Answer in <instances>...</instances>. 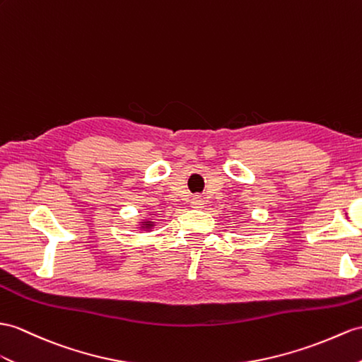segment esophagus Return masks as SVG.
I'll use <instances>...</instances> for the list:
<instances>
[{
    "mask_svg": "<svg viewBox=\"0 0 362 362\" xmlns=\"http://www.w3.org/2000/svg\"><path fill=\"white\" fill-rule=\"evenodd\" d=\"M202 206H204V199L202 198H199V197H195L192 199V207H195V209H201Z\"/></svg>",
    "mask_w": 362,
    "mask_h": 362,
    "instance_id": "34e87169",
    "label": "esophagus"
}]
</instances>
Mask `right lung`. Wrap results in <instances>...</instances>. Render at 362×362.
<instances>
[{
  "label": "right lung",
  "instance_id": "add662e5",
  "mask_svg": "<svg viewBox=\"0 0 362 362\" xmlns=\"http://www.w3.org/2000/svg\"><path fill=\"white\" fill-rule=\"evenodd\" d=\"M146 226H147V227H152V224H151V223H147Z\"/></svg>",
  "mask_w": 362,
  "mask_h": 362
}]
</instances>
